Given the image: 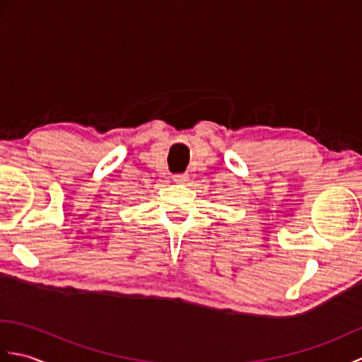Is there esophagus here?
I'll use <instances>...</instances> for the list:
<instances>
[{"label": "esophagus", "mask_w": 362, "mask_h": 362, "mask_svg": "<svg viewBox=\"0 0 362 362\" xmlns=\"http://www.w3.org/2000/svg\"><path fill=\"white\" fill-rule=\"evenodd\" d=\"M173 180L177 183H185L188 180V175L187 174H175V175H173Z\"/></svg>", "instance_id": "34e87169"}]
</instances>
